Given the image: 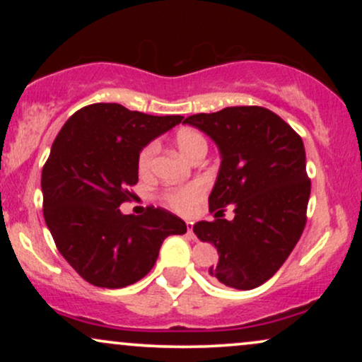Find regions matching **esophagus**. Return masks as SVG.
<instances>
[{"instance_id": "34e87169", "label": "esophagus", "mask_w": 362, "mask_h": 362, "mask_svg": "<svg viewBox=\"0 0 362 362\" xmlns=\"http://www.w3.org/2000/svg\"><path fill=\"white\" fill-rule=\"evenodd\" d=\"M187 235L190 236V238H195V235H194V223L192 221H187Z\"/></svg>"}]
</instances>
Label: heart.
<instances>
[{"label":"heart","instance_id":"obj_1","mask_svg":"<svg viewBox=\"0 0 362 362\" xmlns=\"http://www.w3.org/2000/svg\"><path fill=\"white\" fill-rule=\"evenodd\" d=\"M175 144L178 148V151L182 153L185 158L192 160V158L201 151H207V141L201 132L194 131V129H182L180 132L175 136ZM156 153V146L155 144H148L141 149L139 156H138V170L141 173H148L149 168L153 165V158H155ZM206 195V189L204 185L199 184V182H194V184L184 185L180 189H172L167 190L161 199L167 206L175 209L177 213L182 214H189L192 213V209L199 202L204 199Z\"/></svg>","mask_w":362,"mask_h":362}]
</instances>
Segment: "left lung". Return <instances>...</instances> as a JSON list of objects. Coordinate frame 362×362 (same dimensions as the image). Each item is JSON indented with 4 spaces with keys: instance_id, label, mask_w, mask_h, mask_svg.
Returning <instances> with one entry per match:
<instances>
[{
    "instance_id": "1",
    "label": "left lung",
    "mask_w": 362,
    "mask_h": 362,
    "mask_svg": "<svg viewBox=\"0 0 362 362\" xmlns=\"http://www.w3.org/2000/svg\"><path fill=\"white\" fill-rule=\"evenodd\" d=\"M218 144L221 168L209 211L214 221L194 224L218 248L211 277L228 288L253 289L279 271L305 230L311 182L296 131L264 107H226L184 120ZM235 207L233 222L222 218Z\"/></svg>"
}]
</instances>
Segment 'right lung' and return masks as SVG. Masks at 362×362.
<instances>
[{
  "label": "right lung",
  "instance_id": "right-lung-1",
  "mask_svg": "<svg viewBox=\"0 0 362 362\" xmlns=\"http://www.w3.org/2000/svg\"><path fill=\"white\" fill-rule=\"evenodd\" d=\"M182 115H148L119 103L86 105L66 120L42 168L44 219L57 250L90 284L119 289L151 271L161 243L185 223L163 207L122 214L134 197L138 156Z\"/></svg>",
  "mask_w": 362,
  "mask_h": 362
}]
</instances>
